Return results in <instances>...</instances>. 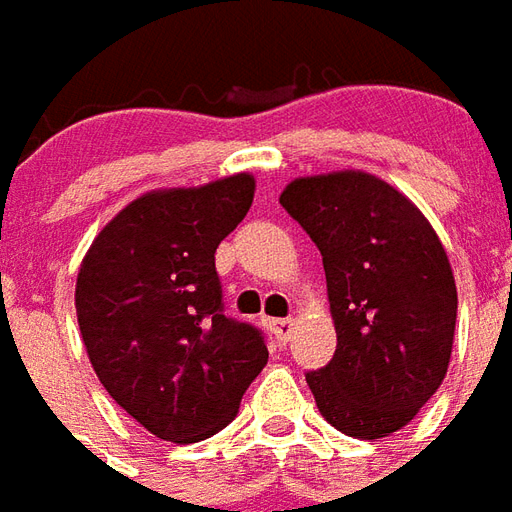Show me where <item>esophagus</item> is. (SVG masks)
Here are the masks:
<instances>
[{
    "label": "esophagus",
    "mask_w": 512,
    "mask_h": 512,
    "mask_svg": "<svg viewBox=\"0 0 512 512\" xmlns=\"http://www.w3.org/2000/svg\"><path fill=\"white\" fill-rule=\"evenodd\" d=\"M266 325H268V328H271V333H274L279 342L287 344V342H290V336H293L295 320H293V317H279V320H274V317H268Z\"/></svg>",
    "instance_id": "34e87169"
}]
</instances>
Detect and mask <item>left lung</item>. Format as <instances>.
Instances as JSON below:
<instances>
[{"mask_svg":"<svg viewBox=\"0 0 512 512\" xmlns=\"http://www.w3.org/2000/svg\"><path fill=\"white\" fill-rule=\"evenodd\" d=\"M279 203L323 255L336 352L306 374L317 410L344 434L388 437L445 380L456 279L410 198L363 170L290 181Z\"/></svg>","mask_w":512,"mask_h":512,"instance_id":"left-lung-1","label":"left lung"}]
</instances>
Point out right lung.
I'll list each match as a JSON object with an SVG mask.
<instances>
[{"mask_svg":"<svg viewBox=\"0 0 512 512\" xmlns=\"http://www.w3.org/2000/svg\"><path fill=\"white\" fill-rule=\"evenodd\" d=\"M255 198L236 173L146 192L102 227L75 282V312L111 399L168 442H200L236 418L268 347L225 314L214 252Z\"/></svg>","mask_w":512,"mask_h":512,"instance_id":"add662e5","label":"right lung"}]
</instances>
